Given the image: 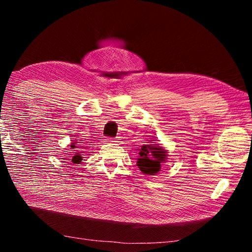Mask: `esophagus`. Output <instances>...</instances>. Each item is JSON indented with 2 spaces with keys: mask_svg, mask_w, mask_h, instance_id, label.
I'll return each mask as SVG.
<instances>
[{
  "mask_svg": "<svg viewBox=\"0 0 252 252\" xmlns=\"http://www.w3.org/2000/svg\"><path fill=\"white\" fill-rule=\"evenodd\" d=\"M119 139H112V138H108L105 139V142H110V143H114V142H119Z\"/></svg>",
  "mask_w": 252,
  "mask_h": 252,
  "instance_id": "34e87169",
  "label": "esophagus"
}]
</instances>
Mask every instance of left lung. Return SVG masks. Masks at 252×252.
Here are the masks:
<instances>
[{
	"instance_id": "1",
	"label": "left lung",
	"mask_w": 252,
	"mask_h": 252,
	"mask_svg": "<svg viewBox=\"0 0 252 252\" xmlns=\"http://www.w3.org/2000/svg\"><path fill=\"white\" fill-rule=\"evenodd\" d=\"M139 159L136 161V165L144 174L155 176L160 171L161 163L167 159L168 152L165 149L160 147L159 144H146L142 146L139 152Z\"/></svg>"
}]
</instances>
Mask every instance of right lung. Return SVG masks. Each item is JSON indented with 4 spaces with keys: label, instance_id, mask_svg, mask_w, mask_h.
Here are the masks:
<instances>
[{
    "label": "right lung",
    "instance_id": "1",
    "mask_svg": "<svg viewBox=\"0 0 252 252\" xmlns=\"http://www.w3.org/2000/svg\"><path fill=\"white\" fill-rule=\"evenodd\" d=\"M76 142H73V143H71V146H70V149H75L76 148V144H75ZM72 151V150H71ZM75 155L72 157V162H73V163H75V164H78V163H80L81 161H82V157H81L80 155H79V152H74Z\"/></svg>",
    "mask_w": 252,
    "mask_h": 252
}]
</instances>
